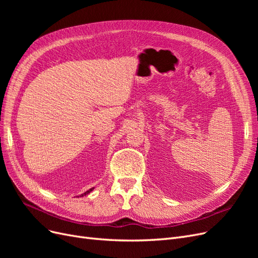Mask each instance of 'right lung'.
<instances>
[{"instance_id":"1","label":"right lung","mask_w":258,"mask_h":258,"mask_svg":"<svg viewBox=\"0 0 258 258\" xmlns=\"http://www.w3.org/2000/svg\"><path fill=\"white\" fill-rule=\"evenodd\" d=\"M92 189H95V187H92V188H90L89 190H87V191H85L84 194H82V195H80L81 197H84V196H86V195H88V194H90L91 191H92Z\"/></svg>"}]
</instances>
